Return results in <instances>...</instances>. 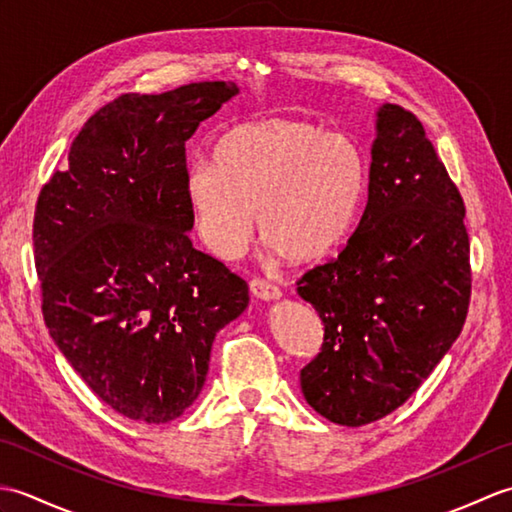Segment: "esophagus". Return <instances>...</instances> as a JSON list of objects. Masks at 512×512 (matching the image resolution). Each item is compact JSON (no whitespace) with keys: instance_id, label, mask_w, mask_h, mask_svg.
I'll list each match as a JSON object with an SVG mask.
<instances>
[{"instance_id":"34e87169","label":"esophagus","mask_w":512,"mask_h":512,"mask_svg":"<svg viewBox=\"0 0 512 512\" xmlns=\"http://www.w3.org/2000/svg\"><path fill=\"white\" fill-rule=\"evenodd\" d=\"M250 290H253V295L257 299H264V301H273V299H279L281 297V290L277 284H273V281L268 279H253L250 281Z\"/></svg>"}]
</instances>
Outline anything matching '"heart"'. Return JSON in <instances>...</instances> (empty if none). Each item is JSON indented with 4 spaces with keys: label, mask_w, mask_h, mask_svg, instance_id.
I'll use <instances>...</instances> for the list:
<instances>
[{
    "label": "heart",
    "mask_w": 512,
    "mask_h": 512,
    "mask_svg": "<svg viewBox=\"0 0 512 512\" xmlns=\"http://www.w3.org/2000/svg\"><path fill=\"white\" fill-rule=\"evenodd\" d=\"M363 151L352 138L295 118L248 123L195 158L184 195L202 242L235 259L257 226L290 262H317L339 248L361 209Z\"/></svg>",
    "instance_id": "obj_1"
}]
</instances>
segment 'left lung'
<instances>
[{"mask_svg":"<svg viewBox=\"0 0 512 512\" xmlns=\"http://www.w3.org/2000/svg\"><path fill=\"white\" fill-rule=\"evenodd\" d=\"M464 200L409 110H378L367 204L339 257L297 281L323 321L301 369L308 405L361 427L398 409L462 332L471 301Z\"/></svg>","mask_w":512,"mask_h":512,"instance_id":"8db88e82","label":"left lung"}]
</instances>
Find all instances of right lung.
<instances>
[{
    "instance_id": "add662e5",
    "label": "right lung",
    "mask_w": 512,
    "mask_h": 512,
    "mask_svg": "<svg viewBox=\"0 0 512 512\" xmlns=\"http://www.w3.org/2000/svg\"><path fill=\"white\" fill-rule=\"evenodd\" d=\"M235 94L231 81L121 94L88 118L68 167L39 193L43 321L74 372L129 420L182 416L215 334L248 306L246 281L193 248L184 195V143Z\"/></svg>"
}]
</instances>
